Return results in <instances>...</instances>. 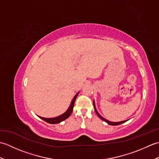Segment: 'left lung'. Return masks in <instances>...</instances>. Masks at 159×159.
<instances>
[{
  "instance_id": "8db88e82",
  "label": "left lung",
  "mask_w": 159,
  "mask_h": 159,
  "mask_svg": "<svg viewBox=\"0 0 159 159\" xmlns=\"http://www.w3.org/2000/svg\"><path fill=\"white\" fill-rule=\"evenodd\" d=\"M93 107H94V109H95V111H96V114L98 115V116L101 120H102L103 121H105V122H107L108 124H109V125H112V126H117V125H120V124H122V123H124V122H126V121H128V120H124V121H117V122H114V121H109V120H106L105 118H104L102 116H101L99 114V113L98 112V111H97V109H96V104H95V101H93Z\"/></svg>"
}]
</instances>
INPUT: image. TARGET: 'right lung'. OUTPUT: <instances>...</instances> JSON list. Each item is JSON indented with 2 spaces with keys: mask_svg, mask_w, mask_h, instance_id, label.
I'll use <instances>...</instances> for the list:
<instances>
[{
  "mask_svg": "<svg viewBox=\"0 0 159 159\" xmlns=\"http://www.w3.org/2000/svg\"><path fill=\"white\" fill-rule=\"evenodd\" d=\"M79 92H78L75 95V96L73 98L72 102H71L70 105L69 106L68 109H67V111H66L65 113H63V114L60 115V116H59L55 117H52V118H46V117H40V116H38V117L39 118H41V119L43 120V121H46V122H48L49 124H58V123L61 122V121L66 120L67 117H69L70 116V115L72 114V111H73V108H74V102H75L76 98H77L78 95H79Z\"/></svg>",
  "mask_w": 159,
  "mask_h": 159,
  "instance_id": "add662e5",
  "label": "right lung"
}]
</instances>
